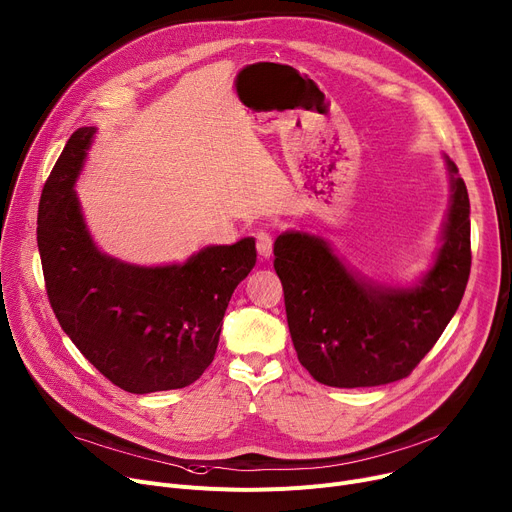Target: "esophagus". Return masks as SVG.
<instances>
[{"mask_svg": "<svg viewBox=\"0 0 512 512\" xmlns=\"http://www.w3.org/2000/svg\"><path fill=\"white\" fill-rule=\"evenodd\" d=\"M271 249H274V238H271V234L263 230L257 232V253L261 255V259H269Z\"/></svg>", "mask_w": 512, "mask_h": 512, "instance_id": "obj_1", "label": "esophagus"}]
</instances>
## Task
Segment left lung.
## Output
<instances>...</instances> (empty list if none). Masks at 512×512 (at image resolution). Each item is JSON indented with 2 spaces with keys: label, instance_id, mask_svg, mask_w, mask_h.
<instances>
[{
  "label": "left lung",
  "instance_id": "1",
  "mask_svg": "<svg viewBox=\"0 0 512 512\" xmlns=\"http://www.w3.org/2000/svg\"><path fill=\"white\" fill-rule=\"evenodd\" d=\"M451 203L432 267L412 286L368 280L321 236L288 230L274 243L300 364L323 385L354 389L405 379L459 309L469 269V195L445 156Z\"/></svg>",
  "mask_w": 512,
  "mask_h": 512
}]
</instances>
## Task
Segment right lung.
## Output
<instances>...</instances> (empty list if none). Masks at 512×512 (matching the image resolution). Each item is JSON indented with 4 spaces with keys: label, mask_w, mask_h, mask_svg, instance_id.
<instances>
[{
    "label": "right lung",
    "mask_w": 512,
    "mask_h": 512,
    "mask_svg": "<svg viewBox=\"0 0 512 512\" xmlns=\"http://www.w3.org/2000/svg\"><path fill=\"white\" fill-rule=\"evenodd\" d=\"M94 133L74 131L43 187L37 241L49 302L113 385L138 395L183 389L214 360L230 296L257 261L255 238L154 267L102 253L74 189Z\"/></svg>",
    "instance_id": "obj_1"
}]
</instances>
